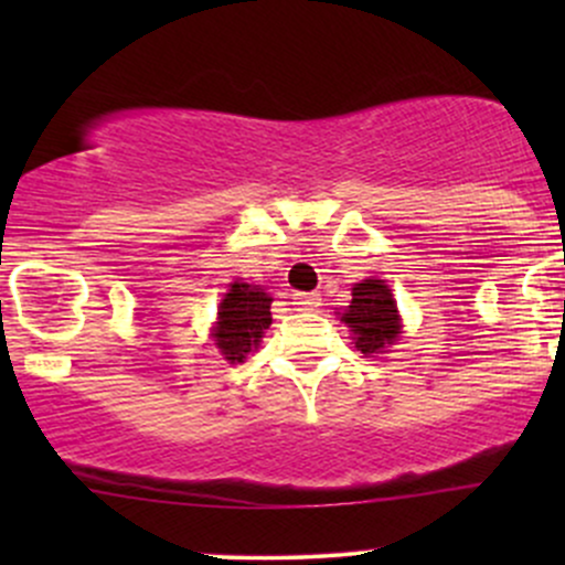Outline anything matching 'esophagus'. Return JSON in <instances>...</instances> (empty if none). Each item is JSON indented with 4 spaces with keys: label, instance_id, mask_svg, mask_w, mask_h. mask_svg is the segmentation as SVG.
<instances>
[{
    "label": "esophagus",
    "instance_id": "1",
    "mask_svg": "<svg viewBox=\"0 0 565 565\" xmlns=\"http://www.w3.org/2000/svg\"><path fill=\"white\" fill-rule=\"evenodd\" d=\"M291 305H295V310H316L321 305V297L316 295V291H297L295 297H291Z\"/></svg>",
    "mask_w": 565,
    "mask_h": 565
}]
</instances>
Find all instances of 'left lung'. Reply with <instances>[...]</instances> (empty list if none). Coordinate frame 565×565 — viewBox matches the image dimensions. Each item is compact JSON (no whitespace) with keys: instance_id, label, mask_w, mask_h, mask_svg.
I'll list each match as a JSON object with an SVG mask.
<instances>
[{"instance_id":"1","label":"left lung","mask_w":565,"mask_h":565,"mask_svg":"<svg viewBox=\"0 0 565 565\" xmlns=\"http://www.w3.org/2000/svg\"><path fill=\"white\" fill-rule=\"evenodd\" d=\"M342 321L350 327L355 348L364 355L382 353L401 334L393 295L380 278H366V281L355 284L353 300L342 313Z\"/></svg>"}]
</instances>
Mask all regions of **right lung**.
<instances>
[{
  "instance_id": "right-lung-1",
  "label": "right lung",
  "mask_w": 565,
  "mask_h": 565,
  "mask_svg": "<svg viewBox=\"0 0 565 565\" xmlns=\"http://www.w3.org/2000/svg\"><path fill=\"white\" fill-rule=\"evenodd\" d=\"M270 327V297L252 284H231V291L220 302L215 345L231 364L244 361L252 348L260 345V337Z\"/></svg>"
}]
</instances>
